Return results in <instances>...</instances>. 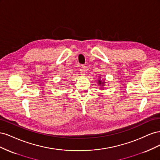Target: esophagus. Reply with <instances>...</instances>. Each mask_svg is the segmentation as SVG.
I'll return each mask as SVG.
<instances>
[{
	"label": "esophagus",
	"mask_w": 160,
	"mask_h": 160,
	"mask_svg": "<svg viewBox=\"0 0 160 160\" xmlns=\"http://www.w3.org/2000/svg\"><path fill=\"white\" fill-rule=\"evenodd\" d=\"M80 71H81V72L83 75H84L85 74V71H86V68H85V65H81V69H80Z\"/></svg>",
	"instance_id": "1"
}]
</instances>
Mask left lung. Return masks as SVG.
I'll list each match as a JSON object with an SVG mask.
<instances>
[{
  "label": "left lung",
  "mask_w": 160,
  "mask_h": 160,
  "mask_svg": "<svg viewBox=\"0 0 160 160\" xmlns=\"http://www.w3.org/2000/svg\"><path fill=\"white\" fill-rule=\"evenodd\" d=\"M98 83H99V84L101 85V81L100 80L98 81ZM103 83H102V84H103Z\"/></svg>",
  "instance_id": "obj_1"
}]
</instances>
